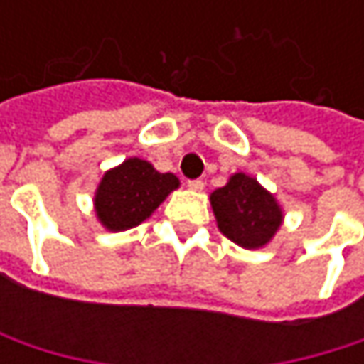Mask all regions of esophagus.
Wrapping results in <instances>:
<instances>
[{
    "label": "esophagus",
    "instance_id": "34e87169",
    "mask_svg": "<svg viewBox=\"0 0 364 364\" xmlns=\"http://www.w3.org/2000/svg\"><path fill=\"white\" fill-rule=\"evenodd\" d=\"M187 187H189L191 191H202V189H204V181H202V179H193V181H187Z\"/></svg>",
    "mask_w": 364,
    "mask_h": 364
}]
</instances>
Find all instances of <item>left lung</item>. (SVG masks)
I'll list each match as a JSON object with an SVG mask.
<instances>
[{"label":"left lung","mask_w":364,"mask_h":364,"mask_svg":"<svg viewBox=\"0 0 364 364\" xmlns=\"http://www.w3.org/2000/svg\"><path fill=\"white\" fill-rule=\"evenodd\" d=\"M210 206L219 232L242 249H263L282 225V208L251 175L234 173L210 193Z\"/></svg>","instance_id":"left-lung-1"}]
</instances>
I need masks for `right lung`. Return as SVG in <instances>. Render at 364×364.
<instances>
[{
	"label": "right lung",
	"instance_id": "right-lung-1",
	"mask_svg": "<svg viewBox=\"0 0 364 364\" xmlns=\"http://www.w3.org/2000/svg\"><path fill=\"white\" fill-rule=\"evenodd\" d=\"M179 187L173 173H158L141 158H128L109 168L95 191V213L109 232H126L141 225Z\"/></svg>",
	"mask_w": 364,
	"mask_h": 364
}]
</instances>
